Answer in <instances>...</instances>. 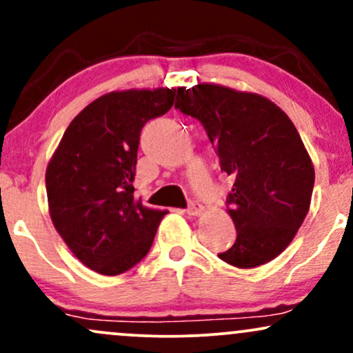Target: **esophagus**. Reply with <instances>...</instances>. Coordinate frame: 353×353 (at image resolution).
I'll return each mask as SVG.
<instances>
[{"label":"esophagus","instance_id":"esophagus-1","mask_svg":"<svg viewBox=\"0 0 353 353\" xmlns=\"http://www.w3.org/2000/svg\"><path fill=\"white\" fill-rule=\"evenodd\" d=\"M188 214L189 216H201L202 214V205L197 201H189L188 205Z\"/></svg>","mask_w":353,"mask_h":353}]
</instances>
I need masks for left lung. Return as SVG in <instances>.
I'll return each instance as SVG.
<instances>
[{
	"label": "left lung",
	"mask_w": 353,
	"mask_h": 353,
	"mask_svg": "<svg viewBox=\"0 0 353 353\" xmlns=\"http://www.w3.org/2000/svg\"><path fill=\"white\" fill-rule=\"evenodd\" d=\"M176 109L204 125L234 179L228 212L237 230L219 254L239 269L264 265L292 242L310 208L314 164L289 116L254 92L202 83L177 88Z\"/></svg>",
	"instance_id": "left-lung-1"
}]
</instances>
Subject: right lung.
Masks as SVG:
<instances>
[{
  "label": "right lung",
  "mask_w": 353,
  "mask_h": 353,
  "mask_svg": "<svg viewBox=\"0 0 353 353\" xmlns=\"http://www.w3.org/2000/svg\"><path fill=\"white\" fill-rule=\"evenodd\" d=\"M176 89L112 91L79 112L46 169L50 216L71 252L94 272L117 275L143 261L168 210L134 197L141 129L165 114Z\"/></svg>",
  "instance_id": "obj_1"
}]
</instances>
